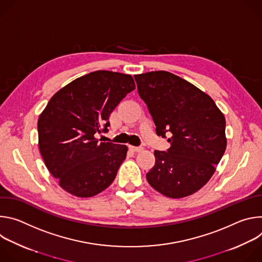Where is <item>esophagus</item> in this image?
<instances>
[{
	"instance_id": "34e87169",
	"label": "esophagus",
	"mask_w": 262,
	"mask_h": 262,
	"mask_svg": "<svg viewBox=\"0 0 262 262\" xmlns=\"http://www.w3.org/2000/svg\"><path fill=\"white\" fill-rule=\"evenodd\" d=\"M130 150H133L134 152H140L143 150V147H136V146H129Z\"/></svg>"
}]
</instances>
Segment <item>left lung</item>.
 <instances>
[{
  "label": "left lung",
  "mask_w": 262,
  "mask_h": 262,
  "mask_svg": "<svg viewBox=\"0 0 262 262\" xmlns=\"http://www.w3.org/2000/svg\"><path fill=\"white\" fill-rule=\"evenodd\" d=\"M134 78L157 135H172L167 151H155L156 164L146 174L149 184L169 198L196 193L225 152V117L209 95L171 72L151 71Z\"/></svg>",
  "instance_id": "1"
}]
</instances>
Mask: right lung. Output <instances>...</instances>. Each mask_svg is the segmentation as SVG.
<instances>
[{
    "mask_svg": "<svg viewBox=\"0 0 262 262\" xmlns=\"http://www.w3.org/2000/svg\"><path fill=\"white\" fill-rule=\"evenodd\" d=\"M135 88L129 74L97 70L72 81L50 99L37 124L39 150L67 193L92 197L115 179L127 147L99 142L96 136L107 132L111 113Z\"/></svg>",
    "mask_w": 262,
    "mask_h": 262,
    "instance_id": "right-lung-1",
    "label": "right lung"
}]
</instances>
